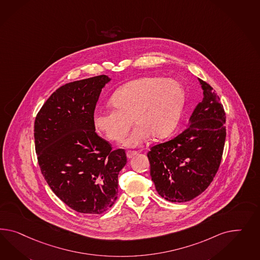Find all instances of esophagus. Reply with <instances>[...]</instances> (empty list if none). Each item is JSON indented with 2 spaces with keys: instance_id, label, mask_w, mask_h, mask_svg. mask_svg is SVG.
<instances>
[{
  "instance_id": "1",
  "label": "esophagus",
  "mask_w": 260,
  "mask_h": 260,
  "mask_svg": "<svg viewBox=\"0 0 260 260\" xmlns=\"http://www.w3.org/2000/svg\"><path fill=\"white\" fill-rule=\"evenodd\" d=\"M138 153V151H133V150H127L126 151V157L127 158H133L134 156L137 154Z\"/></svg>"
}]
</instances>
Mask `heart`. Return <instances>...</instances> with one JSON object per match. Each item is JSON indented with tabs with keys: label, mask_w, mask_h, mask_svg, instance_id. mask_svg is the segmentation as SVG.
I'll return each instance as SVG.
<instances>
[{
	"label": "heart",
	"mask_w": 260,
	"mask_h": 260,
	"mask_svg": "<svg viewBox=\"0 0 260 260\" xmlns=\"http://www.w3.org/2000/svg\"><path fill=\"white\" fill-rule=\"evenodd\" d=\"M110 101L113 109L94 112V126L108 140L120 142L134 122L137 126L125 146L135 148L151 136L164 139L174 132L183 113L184 91L175 79L144 77L120 87Z\"/></svg>",
	"instance_id": "heart-1"
}]
</instances>
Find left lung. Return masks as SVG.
Returning <instances> with one entry per match:
<instances>
[{
  "mask_svg": "<svg viewBox=\"0 0 260 260\" xmlns=\"http://www.w3.org/2000/svg\"><path fill=\"white\" fill-rule=\"evenodd\" d=\"M199 80L204 99L188 124L175 138L153 146L148 153L155 188L172 203L188 202L202 194L217 174L223 153V106L217 91Z\"/></svg>",
  "mask_w": 260,
  "mask_h": 260,
  "instance_id": "8db88e82",
  "label": "left lung"
}]
</instances>
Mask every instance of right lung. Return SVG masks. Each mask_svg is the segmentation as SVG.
<instances>
[{
    "mask_svg": "<svg viewBox=\"0 0 260 260\" xmlns=\"http://www.w3.org/2000/svg\"><path fill=\"white\" fill-rule=\"evenodd\" d=\"M101 75L66 83L54 91L36 116L35 149L50 188L73 210L102 214L117 199L125 149L95 133L93 114L102 88Z\"/></svg>",
    "mask_w": 260,
    "mask_h": 260,
    "instance_id": "right-lung-1",
    "label": "right lung"
}]
</instances>
